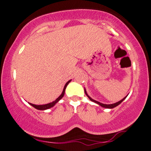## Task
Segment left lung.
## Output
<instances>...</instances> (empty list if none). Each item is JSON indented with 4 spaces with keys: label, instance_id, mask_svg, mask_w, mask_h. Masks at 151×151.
Masks as SVG:
<instances>
[{
    "label": "left lung",
    "instance_id": "left-lung-1",
    "mask_svg": "<svg viewBox=\"0 0 151 151\" xmlns=\"http://www.w3.org/2000/svg\"><path fill=\"white\" fill-rule=\"evenodd\" d=\"M84 91H85V94H86V95L87 96V97L88 98V99H89L91 101H93V102H94V103H97L98 105H101V107H103V108H110V109H112V108H115L116 106H117V105H119V104H120V103L122 102L123 101H124V100L126 99L127 98V96L126 97H124V99H122L121 100V101H118V102H117V103H113V104H103V103H100V102H99V101H95V100H93V99H92L88 95V93H86V89H85L84 88Z\"/></svg>",
    "mask_w": 151,
    "mask_h": 151
}]
</instances>
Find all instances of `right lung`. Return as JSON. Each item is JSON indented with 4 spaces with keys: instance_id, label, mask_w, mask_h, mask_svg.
<instances>
[{
    "instance_id": "add662e5",
    "label": "right lung",
    "mask_w": 151,
    "mask_h": 151,
    "mask_svg": "<svg viewBox=\"0 0 151 151\" xmlns=\"http://www.w3.org/2000/svg\"><path fill=\"white\" fill-rule=\"evenodd\" d=\"M70 81H71V80H69L68 82L65 83V86H64V88H63V92H62L61 95L59 97H58V99L55 100V101H52V102L50 103H47V104H44V105H35V104H32V103H29V104L32 105V106H33L34 108H35L36 109H37V110H47V109H49V108H52V107H53L54 105H55L56 103H57L58 101H59L62 98H63V96H64L65 89H66V87L68 85V83L70 82Z\"/></svg>"
}]
</instances>
